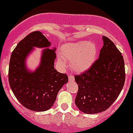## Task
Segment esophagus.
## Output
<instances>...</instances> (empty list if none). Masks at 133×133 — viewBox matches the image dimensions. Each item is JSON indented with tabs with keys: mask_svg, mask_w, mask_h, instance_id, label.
I'll use <instances>...</instances> for the list:
<instances>
[{
	"mask_svg": "<svg viewBox=\"0 0 133 133\" xmlns=\"http://www.w3.org/2000/svg\"><path fill=\"white\" fill-rule=\"evenodd\" d=\"M75 78L74 76H72V75H69V81H74Z\"/></svg>",
	"mask_w": 133,
	"mask_h": 133,
	"instance_id": "obj_1",
	"label": "esophagus"
}]
</instances>
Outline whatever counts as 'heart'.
I'll use <instances>...</instances> for the list:
<instances>
[{"instance_id": "obj_1", "label": "heart", "mask_w": 133, "mask_h": 133, "mask_svg": "<svg viewBox=\"0 0 133 133\" xmlns=\"http://www.w3.org/2000/svg\"><path fill=\"white\" fill-rule=\"evenodd\" d=\"M97 55L98 47L94 42L80 41L68 43L60 48L57 63L62 69H66L65 59L69 61L71 68L73 71L84 72L92 66L96 61Z\"/></svg>"}]
</instances>
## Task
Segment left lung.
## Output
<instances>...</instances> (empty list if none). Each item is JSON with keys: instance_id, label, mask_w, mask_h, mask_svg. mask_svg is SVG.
I'll return each mask as SVG.
<instances>
[{"instance_id": "obj_1", "label": "left lung", "mask_w": 133, "mask_h": 133, "mask_svg": "<svg viewBox=\"0 0 133 133\" xmlns=\"http://www.w3.org/2000/svg\"><path fill=\"white\" fill-rule=\"evenodd\" d=\"M104 45L99 57L88 70L75 75L78 90L75 104L86 114L105 111L120 95L125 82L123 56L113 42L102 37Z\"/></svg>"}]
</instances>
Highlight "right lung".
Returning a JSON list of instances; mask_svg holds the SVG:
<instances>
[{
	"label": "right lung",
	"instance_id": "1",
	"mask_svg": "<svg viewBox=\"0 0 133 133\" xmlns=\"http://www.w3.org/2000/svg\"><path fill=\"white\" fill-rule=\"evenodd\" d=\"M51 42L40 31H33L20 41L12 52L8 78L10 88L20 103L34 111L49 109L57 94L68 82L67 75L54 68L56 48L49 49ZM34 46L46 47L43 51L39 66L35 72L28 70L25 60Z\"/></svg>",
	"mask_w": 133,
	"mask_h": 133
}]
</instances>
